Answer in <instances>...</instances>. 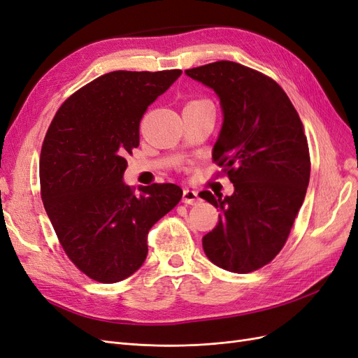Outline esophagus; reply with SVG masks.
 Segmentation results:
<instances>
[{
    "label": "esophagus",
    "mask_w": 358,
    "mask_h": 358,
    "mask_svg": "<svg viewBox=\"0 0 358 358\" xmlns=\"http://www.w3.org/2000/svg\"><path fill=\"white\" fill-rule=\"evenodd\" d=\"M182 201L185 204H199L201 200L199 197V192L194 191V189H189V188H185L183 189V196H182Z\"/></svg>",
    "instance_id": "obj_1"
}]
</instances>
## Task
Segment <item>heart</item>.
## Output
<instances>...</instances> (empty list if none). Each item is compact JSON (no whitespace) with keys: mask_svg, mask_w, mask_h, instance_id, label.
I'll return each instance as SVG.
<instances>
[{"mask_svg":"<svg viewBox=\"0 0 358 358\" xmlns=\"http://www.w3.org/2000/svg\"><path fill=\"white\" fill-rule=\"evenodd\" d=\"M194 101H206V100H194Z\"/></svg>","mask_w":358,"mask_h":358,"instance_id":"heart-1","label":"heart"}]
</instances>
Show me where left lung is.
Wrapping results in <instances>:
<instances>
[{"label": "left lung", "instance_id": "left-lung-1", "mask_svg": "<svg viewBox=\"0 0 358 358\" xmlns=\"http://www.w3.org/2000/svg\"><path fill=\"white\" fill-rule=\"evenodd\" d=\"M185 73L220 96L224 122L212 158L234 185L230 197L199 194L220 210L203 249L224 270L254 272L284 248L306 196L310 157L303 124L285 91L257 70L216 61Z\"/></svg>", "mask_w": 358, "mask_h": 358}]
</instances>
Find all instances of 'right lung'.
<instances>
[{
    "mask_svg": "<svg viewBox=\"0 0 358 358\" xmlns=\"http://www.w3.org/2000/svg\"><path fill=\"white\" fill-rule=\"evenodd\" d=\"M180 74H103L61 104L43 140V204L64 252L96 282L115 284L138 270L149 230L182 199L175 183H152L136 194L122 182L145 112Z\"/></svg>",
    "mask_w": 358,
    "mask_h": 358,
    "instance_id": "1",
    "label": "right lung"
}]
</instances>
